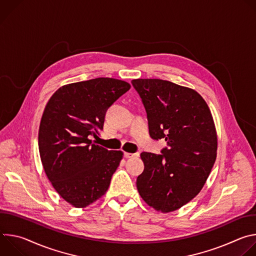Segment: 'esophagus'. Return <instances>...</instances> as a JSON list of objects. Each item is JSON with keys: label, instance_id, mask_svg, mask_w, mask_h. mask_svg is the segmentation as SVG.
I'll use <instances>...</instances> for the list:
<instances>
[{"label": "esophagus", "instance_id": "obj_1", "mask_svg": "<svg viewBox=\"0 0 256 256\" xmlns=\"http://www.w3.org/2000/svg\"><path fill=\"white\" fill-rule=\"evenodd\" d=\"M124 155L126 158H134V157H138L140 154L138 153H124Z\"/></svg>", "mask_w": 256, "mask_h": 256}]
</instances>
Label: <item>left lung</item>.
Listing matches in <instances>:
<instances>
[{"label": "left lung", "instance_id": "1", "mask_svg": "<svg viewBox=\"0 0 256 256\" xmlns=\"http://www.w3.org/2000/svg\"><path fill=\"white\" fill-rule=\"evenodd\" d=\"M132 84L147 112L151 138L167 142L161 154H140L144 169L136 188L150 206L169 212L190 202L206 184L216 155L214 120L192 89L160 79Z\"/></svg>", "mask_w": 256, "mask_h": 256}]
</instances>
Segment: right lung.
Masks as SVG:
<instances>
[{"mask_svg": "<svg viewBox=\"0 0 256 256\" xmlns=\"http://www.w3.org/2000/svg\"><path fill=\"white\" fill-rule=\"evenodd\" d=\"M128 83L97 78L60 88L48 100L38 132L44 169L54 190L72 206L84 208L100 198L122 159L91 136L103 130L105 114Z\"/></svg>", "mask_w": 256, "mask_h": 256, "instance_id": "obj_1", "label": "right lung"}]
</instances>
